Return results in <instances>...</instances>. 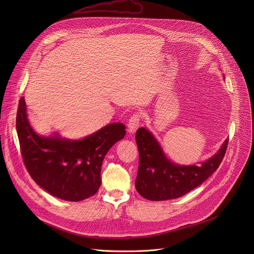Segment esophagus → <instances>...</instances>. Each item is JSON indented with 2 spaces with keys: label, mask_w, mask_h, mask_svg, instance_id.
Listing matches in <instances>:
<instances>
[{
  "label": "esophagus",
  "mask_w": 254,
  "mask_h": 254,
  "mask_svg": "<svg viewBox=\"0 0 254 254\" xmlns=\"http://www.w3.org/2000/svg\"><path fill=\"white\" fill-rule=\"evenodd\" d=\"M140 123V116L138 114H133L127 123V130L129 133H133L139 127Z\"/></svg>",
  "instance_id": "1"
}]
</instances>
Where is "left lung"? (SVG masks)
<instances>
[{
  "instance_id": "8db88e82",
  "label": "left lung",
  "mask_w": 254,
  "mask_h": 254,
  "mask_svg": "<svg viewBox=\"0 0 254 254\" xmlns=\"http://www.w3.org/2000/svg\"><path fill=\"white\" fill-rule=\"evenodd\" d=\"M228 139L220 150L201 166H179L169 161L154 135L144 127L135 132L138 149V170L135 179L137 193L151 201L182 197L200 186L220 166Z\"/></svg>"
}]
</instances>
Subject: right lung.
<instances>
[{
    "instance_id": "right-lung-1",
    "label": "right lung",
    "mask_w": 254,
    "mask_h": 254,
    "mask_svg": "<svg viewBox=\"0 0 254 254\" xmlns=\"http://www.w3.org/2000/svg\"><path fill=\"white\" fill-rule=\"evenodd\" d=\"M24 97L19 101L16 127L25 167L31 178L49 194L77 202L93 196L101 184L100 171L106 153L123 139L126 126L107 125L80 140L36 133L27 119Z\"/></svg>"
}]
</instances>
